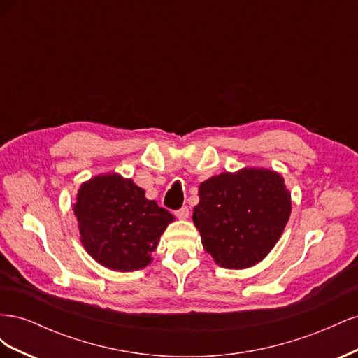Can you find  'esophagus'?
<instances>
[{"mask_svg": "<svg viewBox=\"0 0 358 358\" xmlns=\"http://www.w3.org/2000/svg\"><path fill=\"white\" fill-rule=\"evenodd\" d=\"M176 218L178 220H187L188 218V216H189V209L187 208V206H185V208H182V209H179V210H176Z\"/></svg>", "mask_w": 358, "mask_h": 358, "instance_id": "esophagus-1", "label": "esophagus"}]
</instances>
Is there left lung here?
Returning <instances> with one entry per match:
<instances>
[{
	"instance_id": "1",
	"label": "left lung",
	"mask_w": 358,
	"mask_h": 358,
	"mask_svg": "<svg viewBox=\"0 0 358 358\" xmlns=\"http://www.w3.org/2000/svg\"><path fill=\"white\" fill-rule=\"evenodd\" d=\"M192 221L204 251L233 270L249 268L272 251L291 215V192L280 173L243 167L199 185Z\"/></svg>"
}]
</instances>
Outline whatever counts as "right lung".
<instances>
[{
  "mask_svg": "<svg viewBox=\"0 0 358 358\" xmlns=\"http://www.w3.org/2000/svg\"><path fill=\"white\" fill-rule=\"evenodd\" d=\"M73 212L86 252L113 272H134L152 263L162 233L175 221L133 179L116 171L83 182Z\"/></svg>",
  "mask_w": 358,
  "mask_h": 358,
  "instance_id": "1",
  "label": "right lung"
}]
</instances>
